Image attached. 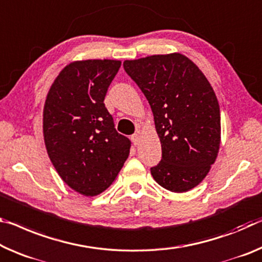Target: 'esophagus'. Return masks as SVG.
I'll return each instance as SVG.
<instances>
[{"label":"esophagus","instance_id":"1","mask_svg":"<svg viewBox=\"0 0 262 262\" xmlns=\"http://www.w3.org/2000/svg\"><path fill=\"white\" fill-rule=\"evenodd\" d=\"M130 139H132V141H133V143H134L135 146H136V144H138L139 141H140V136H139L138 133H135V134L132 135Z\"/></svg>","mask_w":262,"mask_h":262}]
</instances>
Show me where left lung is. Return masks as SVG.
<instances>
[{
  "label": "left lung",
  "mask_w": 262,
  "mask_h": 262,
  "mask_svg": "<svg viewBox=\"0 0 262 262\" xmlns=\"http://www.w3.org/2000/svg\"><path fill=\"white\" fill-rule=\"evenodd\" d=\"M123 69L151 107L162 159L150 168L172 192L193 189L209 173L221 144V110L206 77L181 53L124 60Z\"/></svg>",
  "instance_id": "left-lung-1"
}]
</instances>
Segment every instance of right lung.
<instances>
[{
  "label": "right lung",
  "instance_id": "1",
  "mask_svg": "<svg viewBox=\"0 0 262 262\" xmlns=\"http://www.w3.org/2000/svg\"><path fill=\"white\" fill-rule=\"evenodd\" d=\"M121 61H73L50 87L43 111L45 147L66 184L87 197L115 181L130 150V140L114 128L105 107L107 90Z\"/></svg>",
  "mask_w": 262,
  "mask_h": 262
}]
</instances>
